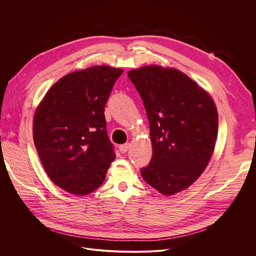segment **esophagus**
<instances>
[{
    "mask_svg": "<svg viewBox=\"0 0 256 256\" xmlns=\"http://www.w3.org/2000/svg\"><path fill=\"white\" fill-rule=\"evenodd\" d=\"M129 147H130V144H129V143L122 144V145H120V152H122V154H125V152L129 150Z\"/></svg>",
    "mask_w": 256,
    "mask_h": 256,
    "instance_id": "obj_1",
    "label": "esophagus"
}]
</instances>
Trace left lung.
I'll use <instances>...</instances> for the list:
<instances>
[{"instance_id":"left-lung-1","label":"left lung","mask_w":256,"mask_h":256,"mask_svg":"<svg viewBox=\"0 0 256 256\" xmlns=\"http://www.w3.org/2000/svg\"><path fill=\"white\" fill-rule=\"evenodd\" d=\"M150 120L152 157L143 180L164 196L194 182L210 160L218 134L212 96L176 68L143 66L128 72Z\"/></svg>"}]
</instances>
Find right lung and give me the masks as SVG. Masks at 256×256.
Wrapping results in <instances>:
<instances>
[{"instance_id":"right-lung-1","label":"right lung","mask_w":256,"mask_h":256,"mask_svg":"<svg viewBox=\"0 0 256 256\" xmlns=\"http://www.w3.org/2000/svg\"><path fill=\"white\" fill-rule=\"evenodd\" d=\"M122 69L94 66L64 76L35 110L34 144L58 187L88 196L104 182L115 159L104 106Z\"/></svg>"}]
</instances>
